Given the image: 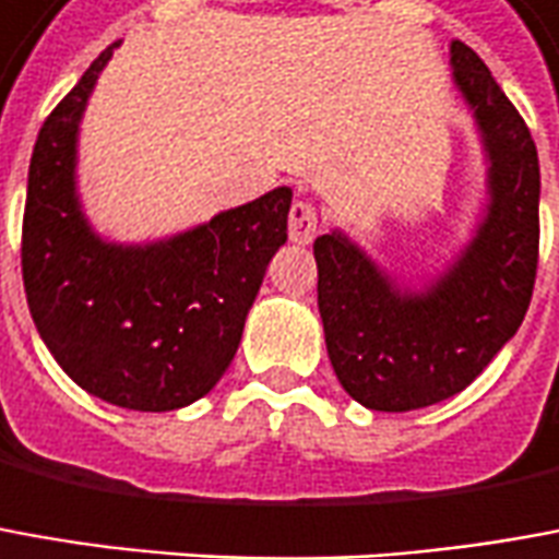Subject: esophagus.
Masks as SVG:
<instances>
[{
	"label": "esophagus",
	"mask_w": 559,
	"mask_h": 559,
	"mask_svg": "<svg viewBox=\"0 0 559 559\" xmlns=\"http://www.w3.org/2000/svg\"><path fill=\"white\" fill-rule=\"evenodd\" d=\"M287 233H290V241H296V245L314 241V236L320 233L318 209L311 202H306V199H296L290 209V221H287Z\"/></svg>",
	"instance_id": "1"
}]
</instances>
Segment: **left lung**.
<instances>
[{"label":"left lung","instance_id":"1","mask_svg":"<svg viewBox=\"0 0 559 559\" xmlns=\"http://www.w3.org/2000/svg\"><path fill=\"white\" fill-rule=\"evenodd\" d=\"M451 66L490 163L487 212L469 245L424 290H402L345 233L314 241L326 354L347 396L372 412H415L469 388L533 299L536 142L469 45L451 41Z\"/></svg>","mask_w":559,"mask_h":559}]
</instances>
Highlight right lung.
I'll use <instances>...</instances> for the list:
<instances>
[{
  "instance_id": "add662e5",
  "label": "right lung",
  "mask_w": 559,
  "mask_h": 559,
  "mask_svg": "<svg viewBox=\"0 0 559 559\" xmlns=\"http://www.w3.org/2000/svg\"><path fill=\"white\" fill-rule=\"evenodd\" d=\"M115 45L93 60L35 142L23 212V287L62 372L132 412L202 400L236 357L269 260L287 241L290 187L171 239L115 245L78 199V123Z\"/></svg>"
}]
</instances>
